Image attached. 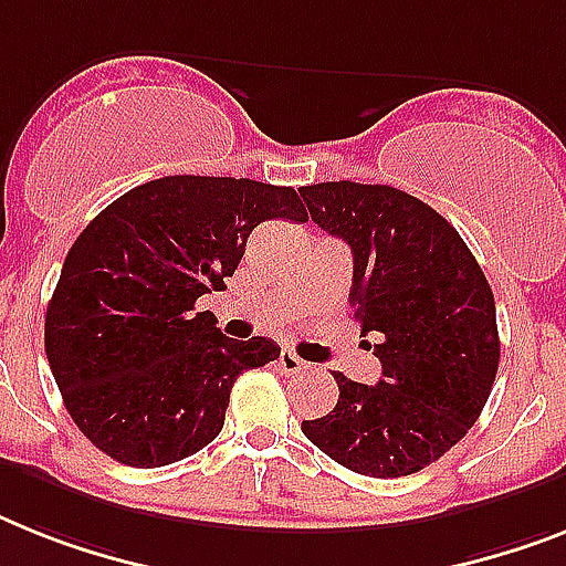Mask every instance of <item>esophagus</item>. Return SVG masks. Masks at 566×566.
Wrapping results in <instances>:
<instances>
[{"label":"esophagus","mask_w":566,"mask_h":566,"mask_svg":"<svg viewBox=\"0 0 566 566\" xmlns=\"http://www.w3.org/2000/svg\"><path fill=\"white\" fill-rule=\"evenodd\" d=\"M277 367H280V373H286V376H297V373L310 370V364L303 361L301 356H294L292 349H283V353H280Z\"/></svg>","instance_id":"obj_1"}]
</instances>
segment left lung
Returning a JSON list of instances; mask_svg holds the SVG:
<instances>
[{
    "instance_id": "left-lung-1",
    "label": "left lung",
    "mask_w": 566,
    "mask_h": 566,
    "mask_svg": "<svg viewBox=\"0 0 566 566\" xmlns=\"http://www.w3.org/2000/svg\"><path fill=\"white\" fill-rule=\"evenodd\" d=\"M317 228L353 251L349 303L373 344L376 385L338 381V405L303 419L312 446L367 478H405L440 460L492 394L501 338L494 294L457 228L405 190L358 181L301 188Z\"/></svg>"
}]
</instances>
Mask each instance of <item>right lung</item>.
Masks as SVG:
<instances>
[{
	"mask_svg": "<svg viewBox=\"0 0 566 566\" xmlns=\"http://www.w3.org/2000/svg\"><path fill=\"white\" fill-rule=\"evenodd\" d=\"M265 219L306 222L292 188L231 176H165L97 213L74 240L45 312V356L65 410L106 457L158 469L202 451L226 424L240 373L280 358L237 340L210 312Z\"/></svg>",
	"mask_w": 566,
	"mask_h": 566,
	"instance_id": "obj_1",
	"label": "right lung"
}]
</instances>
